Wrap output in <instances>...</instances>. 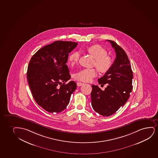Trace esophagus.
Listing matches in <instances>:
<instances>
[{"mask_svg": "<svg viewBox=\"0 0 158 158\" xmlns=\"http://www.w3.org/2000/svg\"><path fill=\"white\" fill-rule=\"evenodd\" d=\"M84 84V83H82V82H78L77 83V86H82V85H83Z\"/></svg>", "mask_w": 158, "mask_h": 158, "instance_id": "34e87169", "label": "esophagus"}]
</instances>
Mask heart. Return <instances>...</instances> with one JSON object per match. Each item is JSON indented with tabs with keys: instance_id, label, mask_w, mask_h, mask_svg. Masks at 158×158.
Wrapping results in <instances>:
<instances>
[{
	"instance_id": "heart-1",
	"label": "heart",
	"mask_w": 158,
	"mask_h": 158,
	"mask_svg": "<svg viewBox=\"0 0 158 158\" xmlns=\"http://www.w3.org/2000/svg\"><path fill=\"white\" fill-rule=\"evenodd\" d=\"M88 52L95 59L94 65L98 70L101 73H106L109 70L112 65V60L107 55V52L104 48L99 45L90 46L87 48ZM80 54L77 52L72 53L69 57V63L71 66L77 64ZM97 74L95 69H84L74 74L76 80L81 81L88 82L92 80Z\"/></svg>"
}]
</instances>
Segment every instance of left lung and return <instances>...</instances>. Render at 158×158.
Segmentation results:
<instances>
[{
  "label": "left lung",
  "mask_w": 158,
  "mask_h": 158,
  "mask_svg": "<svg viewBox=\"0 0 158 158\" xmlns=\"http://www.w3.org/2000/svg\"><path fill=\"white\" fill-rule=\"evenodd\" d=\"M114 49L116 57L109 70L98 79L107 87L103 90L92 85V106L99 114L109 117L127 102L132 89L133 73L127 55L117 43L107 40Z\"/></svg>",
  "instance_id": "1"
}]
</instances>
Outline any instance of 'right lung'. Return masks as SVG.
Listing matches in <instances>:
<instances>
[{
  "label": "right lung",
  "instance_id": "1",
  "mask_svg": "<svg viewBox=\"0 0 158 158\" xmlns=\"http://www.w3.org/2000/svg\"><path fill=\"white\" fill-rule=\"evenodd\" d=\"M77 45L72 41H54L40 49L30 60L27 76L31 93L37 103L48 112L65 109L77 88L73 81L65 82L71 78L66 64L69 54Z\"/></svg>",
  "mask_w": 158,
  "mask_h": 158
}]
</instances>
